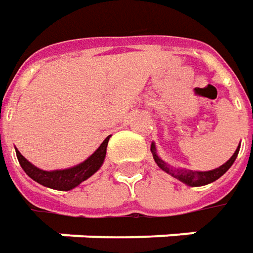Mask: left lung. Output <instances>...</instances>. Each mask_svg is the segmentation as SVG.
<instances>
[{
	"label": "left lung",
	"instance_id": "8db88e82",
	"mask_svg": "<svg viewBox=\"0 0 253 253\" xmlns=\"http://www.w3.org/2000/svg\"><path fill=\"white\" fill-rule=\"evenodd\" d=\"M241 146V145H239ZM239 146L237 148V151L234 152V155L229 158V161H227L224 165H221L217 169L209 170V171H199V170H189V169H181V168H173L168 165L165 161H162L161 158L158 156V152H156V146L155 143L152 142L151 145V152L153 155V159L156 162V165L161 168L163 171L169 173L170 176H173L174 179L180 180L181 183L187 184L190 187H200V186H206V184H210L212 181H215L217 179H219L227 170L232 166V163L235 162L237 156H238Z\"/></svg>",
	"mask_w": 253,
	"mask_h": 253
}]
</instances>
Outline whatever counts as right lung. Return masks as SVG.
<instances>
[{"label":"right lung","mask_w":253,"mask_h":253,"mask_svg":"<svg viewBox=\"0 0 253 253\" xmlns=\"http://www.w3.org/2000/svg\"><path fill=\"white\" fill-rule=\"evenodd\" d=\"M111 136V135H110ZM110 136H107L101 145L98 146V149L92 153L91 156H88L87 159L76 166L67 168V169L59 170H42L36 168L29 161H26L24 156L16 151V158L19 161L21 168L24 171L35 181H38L39 184H42L44 187L53 190H60V191H69V190L77 187L80 183H83L84 180L91 177L92 174L100 169L105 159V153H107V145L110 141Z\"/></svg>","instance_id":"add662e5"}]
</instances>
